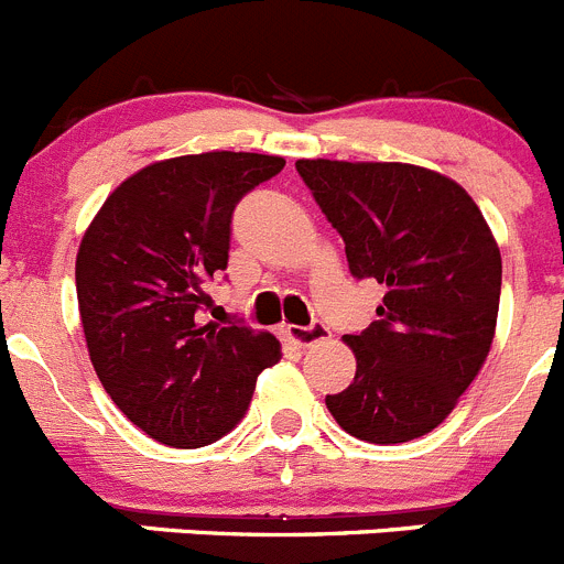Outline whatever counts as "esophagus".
Listing matches in <instances>:
<instances>
[{
	"label": "esophagus",
	"mask_w": 564,
	"mask_h": 564,
	"mask_svg": "<svg viewBox=\"0 0 564 564\" xmlns=\"http://www.w3.org/2000/svg\"><path fill=\"white\" fill-rule=\"evenodd\" d=\"M328 334H330L328 325L319 323V319H314L312 325H292V328H289V336H292L300 347L317 345V341L328 339Z\"/></svg>",
	"instance_id": "obj_1"
}]
</instances>
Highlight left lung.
Returning <instances> with one entry per match:
<instances>
[{"mask_svg": "<svg viewBox=\"0 0 564 564\" xmlns=\"http://www.w3.org/2000/svg\"><path fill=\"white\" fill-rule=\"evenodd\" d=\"M345 241L350 275L383 283L378 319L345 334L356 378L325 406L350 436L394 445L454 412L492 345L501 250L470 194L412 163L297 161Z\"/></svg>", "mask_w": 564, "mask_h": 564, "instance_id": "obj_1", "label": "left lung"}]
</instances>
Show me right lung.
<instances>
[{
	"label": "right lung",
	"mask_w": 564,
	"mask_h": 564,
	"mask_svg": "<svg viewBox=\"0 0 564 564\" xmlns=\"http://www.w3.org/2000/svg\"><path fill=\"white\" fill-rule=\"evenodd\" d=\"M278 155L203 152L158 161L116 188L77 252V303L110 401L152 440L203 448L241 423L281 341L245 323H203L205 283L228 267L245 194Z\"/></svg>",
	"instance_id": "add662e5"
}]
</instances>
